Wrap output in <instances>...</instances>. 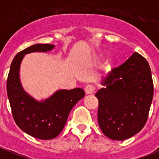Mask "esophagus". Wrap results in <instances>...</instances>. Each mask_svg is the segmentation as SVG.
Here are the masks:
<instances>
[{
  "mask_svg": "<svg viewBox=\"0 0 159 159\" xmlns=\"http://www.w3.org/2000/svg\"><path fill=\"white\" fill-rule=\"evenodd\" d=\"M95 85L93 84H87L85 87H84V91H85V93L86 94H92L95 91Z\"/></svg>",
  "mask_w": 159,
  "mask_h": 159,
  "instance_id": "1",
  "label": "esophagus"
}]
</instances>
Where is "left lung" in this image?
Wrapping results in <instances>:
<instances>
[{
  "mask_svg": "<svg viewBox=\"0 0 159 159\" xmlns=\"http://www.w3.org/2000/svg\"><path fill=\"white\" fill-rule=\"evenodd\" d=\"M96 93L97 119L107 137L124 141L141 130L148 120L153 97V82L148 61L134 52L102 79Z\"/></svg>",
  "mask_w": 159,
  "mask_h": 159,
  "instance_id": "obj_1",
  "label": "left lung"
}]
</instances>
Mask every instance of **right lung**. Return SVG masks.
Here are the masks:
<instances>
[{
	"label": "right lung",
	"instance_id": "1",
	"mask_svg": "<svg viewBox=\"0 0 159 159\" xmlns=\"http://www.w3.org/2000/svg\"><path fill=\"white\" fill-rule=\"evenodd\" d=\"M54 45L35 44L21 51L12 60L7 81V97L15 123L28 135L40 140L57 137L65 125L68 114L84 97L81 88L58 90L45 100L37 101L24 91L20 80L21 62L26 54L46 52Z\"/></svg>",
	"mask_w": 159,
	"mask_h": 159
}]
</instances>
